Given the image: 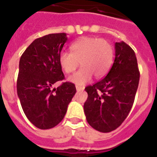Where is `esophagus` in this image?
<instances>
[{
    "label": "esophagus",
    "mask_w": 157,
    "mask_h": 157,
    "mask_svg": "<svg viewBox=\"0 0 157 157\" xmlns=\"http://www.w3.org/2000/svg\"><path fill=\"white\" fill-rule=\"evenodd\" d=\"M76 90L78 91V92H79V91H82L83 90H84V88L83 87H81V86H76Z\"/></svg>",
    "instance_id": "obj_1"
}]
</instances>
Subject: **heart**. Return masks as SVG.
Masks as SVG:
<instances>
[{
	"mask_svg": "<svg viewBox=\"0 0 157 157\" xmlns=\"http://www.w3.org/2000/svg\"><path fill=\"white\" fill-rule=\"evenodd\" d=\"M71 52L63 51L59 54V64L66 73H73L82 65L80 70L69 78V81L82 86L96 78L105 76L112 66L114 50L106 40L99 37H83L71 46Z\"/></svg>",
	"mask_w": 157,
	"mask_h": 157,
	"instance_id": "b5f03b06",
	"label": "heart"
}]
</instances>
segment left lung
Instances as JSON below:
<instances>
[{"instance_id": "1", "label": "left lung", "mask_w": 157, "mask_h": 157, "mask_svg": "<svg viewBox=\"0 0 157 157\" xmlns=\"http://www.w3.org/2000/svg\"><path fill=\"white\" fill-rule=\"evenodd\" d=\"M116 57L103 79L85 90L88 98L84 112L88 123L100 132L108 133L120 127L132 108L140 73L134 50L124 41L115 44Z\"/></svg>"}]
</instances>
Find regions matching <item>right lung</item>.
Segmentation results:
<instances>
[{"label":"right lung","mask_w":157,"mask_h":157,"mask_svg":"<svg viewBox=\"0 0 157 157\" xmlns=\"http://www.w3.org/2000/svg\"><path fill=\"white\" fill-rule=\"evenodd\" d=\"M67 37L65 33L37 38L21 56L17 79V94L22 109L30 123L41 130L59 124L76 93L75 85L54 83L64 78L59 56Z\"/></svg>","instance_id":"right-lung-1"}]
</instances>
